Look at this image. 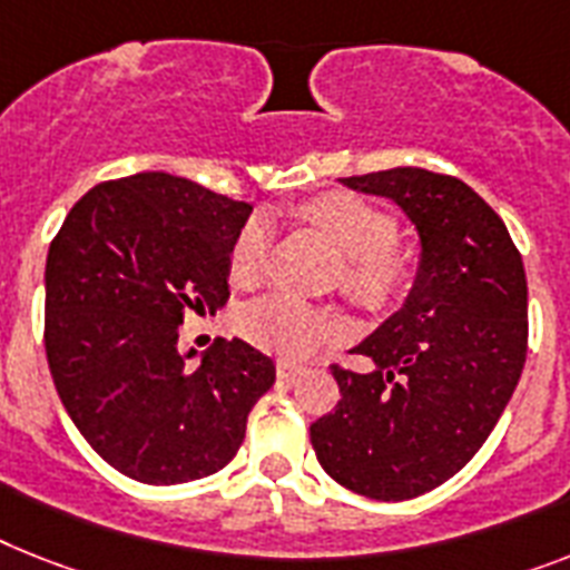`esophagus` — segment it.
<instances>
[{
  "mask_svg": "<svg viewBox=\"0 0 570 570\" xmlns=\"http://www.w3.org/2000/svg\"><path fill=\"white\" fill-rule=\"evenodd\" d=\"M305 366L294 364V361H279L276 364V375H279V381H294L296 375H303Z\"/></svg>",
  "mask_w": 570,
  "mask_h": 570,
  "instance_id": "esophagus-1",
  "label": "esophagus"
}]
</instances>
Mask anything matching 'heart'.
I'll use <instances>...</instances> for the list:
<instances>
[{"label":"heart","mask_w":570,"mask_h":570,"mask_svg":"<svg viewBox=\"0 0 570 570\" xmlns=\"http://www.w3.org/2000/svg\"><path fill=\"white\" fill-rule=\"evenodd\" d=\"M299 215L343 253L337 282L346 299L366 312H390L411 294L416 262L396 247L399 224L390 212L350 191H326L299 206ZM267 250L271 220L265 215H253L235 233L229 247V276L235 285H253L262 279ZM238 328L258 350L294 361L312 358L314 352L343 335V323L335 314L291 294H271L244 308Z\"/></svg>","instance_id":"obj_1"}]
</instances>
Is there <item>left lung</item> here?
<instances>
[{
	"label": "left lung",
	"mask_w": 570,
	"mask_h": 570,
	"mask_svg": "<svg viewBox=\"0 0 570 570\" xmlns=\"http://www.w3.org/2000/svg\"><path fill=\"white\" fill-rule=\"evenodd\" d=\"M341 183L407 212L422 265L402 312L352 350L373 370L332 364L341 402L312 445L341 487L407 501L454 478L501 420L528 361V276L504 220L458 177L390 168Z\"/></svg>",
	"instance_id": "left-lung-1"
}]
</instances>
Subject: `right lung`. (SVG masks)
I'll return each mask as SVG.
<instances>
[{"label": "right lung", "instance_id": "right-lung-1", "mask_svg": "<svg viewBox=\"0 0 570 570\" xmlns=\"http://www.w3.org/2000/svg\"><path fill=\"white\" fill-rule=\"evenodd\" d=\"M250 204L166 171L98 183L46 258V358L66 413L121 474L150 487L220 472L274 387L250 343L180 352L183 314L229 299V247Z\"/></svg>", "mask_w": 570, "mask_h": 570}]
</instances>
